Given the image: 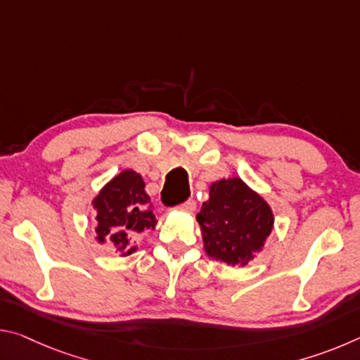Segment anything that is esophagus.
I'll use <instances>...</instances> for the list:
<instances>
[{
    "label": "esophagus",
    "instance_id": "1",
    "mask_svg": "<svg viewBox=\"0 0 360 360\" xmlns=\"http://www.w3.org/2000/svg\"><path fill=\"white\" fill-rule=\"evenodd\" d=\"M195 208H197V203H195L193 200H187L186 203L181 205V210H184V211H187V212H193Z\"/></svg>",
    "mask_w": 360,
    "mask_h": 360
}]
</instances>
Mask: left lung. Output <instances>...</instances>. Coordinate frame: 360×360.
<instances>
[{
    "instance_id": "8db88e82",
    "label": "left lung",
    "mask_w": 360,
    "mask_h": 360,
    "mask_svg": "<svg viewBox=\"0 0 360 360\" xmlns=\"http://www.w3.org/2000/svg\"><path fill=\"white\" fill-rule=\"evenodd\" d=\"M197 221L205 252L231 266H246L275 229L271 206L236 176L212 182Z\"/></svg>"
}]
</instances>
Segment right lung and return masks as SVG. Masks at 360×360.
<instances>
[{
	"mask_svg": "<svg viewBox=\"0 0 360 360\" xmlns=\"http://www.w3.org/2000/svg\"><path fill=\"white\" fill-rule=\"evenodd\" d=\"M144 187L143 176L127 168L106 182L92 200L96 212L95 240L100 245L111 243L120 257L135 252L138 236L157 225L154 205Z\"/></svg>",
	"mask_w": 360,
	"mask_h": 360,
	"instance_id": "add662e5",
	"label": "right lung"
}]
</instances>
